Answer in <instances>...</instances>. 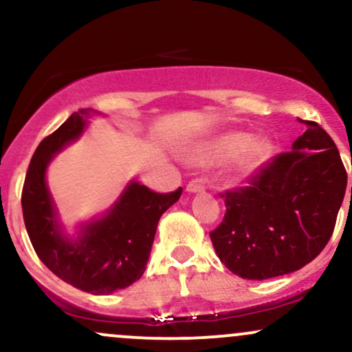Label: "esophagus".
<instances>
[{"label": "esophagus", "instance_id": "esophagus-1", "mask_svg": "<svg viewBox=\"0 0 352 352\" xmlns=\"http://www.w3.org/2000/svg\"><path fill=\"white\" fill-rule=\"evenodd\" d=\"M204 182L201 180H192V182H188V185H187V192H190V193H200V192H204Z\"/></svg>", "mask_w": 352, "mask_h": 352}]
</instances>
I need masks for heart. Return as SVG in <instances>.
Listing matches in <instances>:
<instances>
[{
	"label": "heart",
	"mask_w": 352,
	"mask_h": 352,
	"mask_svg": "<svg viewBox=\"0 0 352 352\" xmlns=\"http://www.w3.org/2000/svg\"><path fill=\"white\" fill-rule=\"evenodd\" d=\"M273 153L274 144L268 137L252 139L246 132H227L199 145L190 159L200 165H212L236 157L233 170L240 179H246L260 172L270 162Z\"/></svg>",
	"instance_id": "heart-1"
}]
</instances>
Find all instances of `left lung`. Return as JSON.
Segmentation results:
<instances>
[{"mask_svg": "<svg viewBox=\"0 0 352 352\" xmlns=\"http://www.w3.org/2000/svg\"><path fill=\"white\" fill-rule=\"evenodd\" d=\"M302 122L308 129L292 151L273 157L248 187L221 193L227 213L210 238L221 263L245 280L296 272L333 235L347 173L328 132Z\"/></svg>", "mask_w": 352, "mask_h": 352, "instance_id": "1", "label": "left lung"}]
</instances>
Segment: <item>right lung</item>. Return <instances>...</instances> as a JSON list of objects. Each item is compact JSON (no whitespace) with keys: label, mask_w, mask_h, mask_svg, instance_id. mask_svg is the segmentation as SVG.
<instances>
[{"label":"right lung","mask_w":352,"mask_h":352,"mask_svg":"<svg viewBox=\"0 0 352 352\" xmlns=\"http://www.w3.org/2000/svg\"><path fill=\"white\" fill-rule=\"evenodd\" d=\"M91 109L74 112L36 148L23 185V217L39 260L56 276L91 294L124 289L145 272L160 217L182 195L152 192L132 180L111 210L82 223L78 235L64 233L46 184L51 159L78 140L87 127Z\"/></svg>","instance_id":"right-lung-1"}]
</instances>
